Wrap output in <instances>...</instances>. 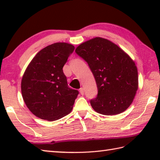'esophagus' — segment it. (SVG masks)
Instances as JSON below:
<instances>
[{"label": "esophagus", "instance_id": "obj_1", "mask_svg": "<svg viewBox=\"0 0 160 160\" xmlns=\"http://www.w3.org/2000/svg\"><path fill=\"white\" fill-rule=\"evenodd\" d=\"M80 94H82V95H83L84 94V89L82 88H81L80 89Z\"/></svg>", "mask_w": 160, "mask_h": 160}]
</instances>
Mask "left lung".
<instances>
[{
  "label": "left lung",
  "mask_w": 160,
  "mask_h": 160,
  "mask_svg": "<svg viewBox=\"0 0 160 160\" xmlns=\"http://www.w3.org/2000/svg\"><path fill=\"white\" fill-rule=\"evenodd\" d=\"M75 52L88 63L96 81L98 94L90 100L93 109L112 116L128 109L138 88L133 60L118 45L102 37L82 43Z\"/></svg>",
  "instance_id": "left-lung-1"
}]
</instances>
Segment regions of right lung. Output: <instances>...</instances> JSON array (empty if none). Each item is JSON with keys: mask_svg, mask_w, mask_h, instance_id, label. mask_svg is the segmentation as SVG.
Instances as JSON below:
<instances>
[{"mask_svg": "<svg viewBox=\"0 0 160 160\" xmlns=\"http://www.w3.org/2000/svg\"><path fill=\"white\" fill-rule=\"evenodd\" d=\"M75 49L65 42L42 48L27 67L21 81L22 95L34 115L53 121L70 113L78 91L69 88L63 67Z\"/></svg>", "mask_w": 160, "mask_h": 160, "instance_id": "right-lung-1", "label": "right lung"}]
</instances>
